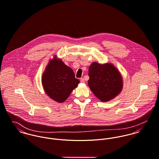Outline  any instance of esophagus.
Here are the masks:
<instances>
[{"label": "esophagus", "mask_w": 159, "mask_h": 159, "mask_svg": "<svg viewBox=\"0 0 159 159\" xmlns=\"http://www.w3.org/2000/svg\"><path fill=\"white\" fill-rule=\"evenodd\" d=\"M80 82H82V83L85 82V80H84V78H80Z\"/></svg>", "instance_id": "34e87169"}]
</instances>
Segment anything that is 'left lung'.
I'll list each match as a JSON object with an SVG mask.
<instances>
[{
    "label": "left lung",
    "instance_id": "left-lung-1",
    "mask_svg": "<svg viewBox=\"0 0 159 159\" xmlns=\"http://www.w3.org/2000/svg\"><path fill=\"white\" fill-rule=\"evenodd\" d=\"M89 75L88 85L90 90L102 102L111 101L122 90V76L111 63H92L89 69Z\"/></svg>",
    "mask_w": 159,
    "mask_h": 159
}]
</instances>
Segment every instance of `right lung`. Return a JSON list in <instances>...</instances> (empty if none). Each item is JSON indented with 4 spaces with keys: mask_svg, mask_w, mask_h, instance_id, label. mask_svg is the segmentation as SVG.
I'll return each mask as SVG.
<instances>
[{
    "mask_svg": "<svg viewBox=\"0 0 159 159\" xmlns=\"http://www.w3.org/2000/svg\"><path fill=\"white\" fill-rule=\"evenodd\" d=\"M73 70L55 55L45 67L42 76V84L46 95L62 103L79 84Z\"/></svg>",
    "mask_w": 159,
    "mask_h": 159,
    "instance_id": "right-lung-1",
    "label": "right lung"
}]
</instances>
